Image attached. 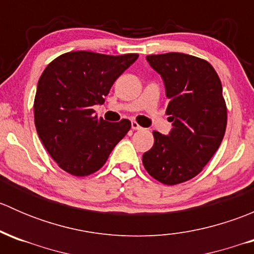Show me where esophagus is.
Returning <instances> with one entry per match:
<instances>
[{
	"label": "esophagus",
	"instance_id": "esophagus-1",
	"mask_svg": "<svg viewBox=\"0 0 254 254\" xmlns=\"http://www.w3.org/2000/svg\"><path fill=\"white\" fill-rule=\"evenodd\" d=\"M131 129H132V130H141L142 127H140V125L137 124L136 122H131Z\"/></svg>",
	"mask_w": 254,
	"mask_h": 254
}]
</instances>
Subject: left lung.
<instances>
[{
  "label": "left lung",
  "instance_id": "obj_1",
  "mask_svg": "<svg viewBox=\"0 0 254 254\" xmlns=\"http://www.w3.org/2000/svg\"><path fill=\"white\" fill-rule=\"evenodd\" d=\"M146 60L163 79L173 127L168 135L153 131L155 142L142 163L151 177L175 186L200 173L224 139L227 109L221 81L207 61L187 54L148 55Z\"/></svg>",
  "mask_w": 254,
  "mask_h": 254
}]
</instances>
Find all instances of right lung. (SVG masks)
<instances>
[{
  "label": "right lung",
  "mask_w": 254,
  "mask_h": 254,
  "mask_svg": "<svg viewBox=\"0 0 254 254\" xmlns=\"http://www.w3.org/2000/svg\"><path fill=\"white\" fill-rule=\"evenodd\" d=\"M137 58L71 51L51 61L42 73L34 99L35 127L65 172L76 177L97 172L130 130V120L106 122L92 107L104 103L113 83Z\"/></svg>",
  "instance_id": "add662e5"
}]
</instances>
